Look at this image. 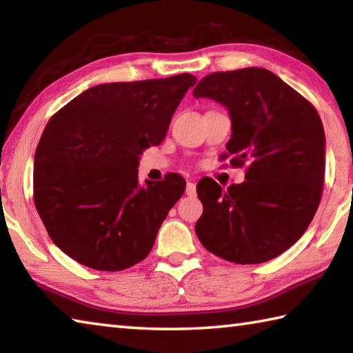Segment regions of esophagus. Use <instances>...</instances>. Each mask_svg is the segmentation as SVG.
Wrapping results in <instances>:
<instances>
[{
	"label": "esophagus",
	"mask_w": 353,
	"mask_h": 353,
	"mask_svg": "<svg viewBox=\"0 0 353 353\" xmlns=\"http://www.w3.org/2000/svg\"><path fill=\"white\" fill-rule=\"evenodd\" d=\"M185 193H187L188 196H194L196 194V183L188 182L187 188H185Z\"/></svg>",
	"instance_id": "1"
}]
</instances>
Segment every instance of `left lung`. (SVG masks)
Returning a JSON list of instances; mask_svg holds the SVG:
<instances>
[{"label":"left lung","instance_id":"8db88e82","mask_svg":"<svg viewBox=\"0 0 353 353\" xmlns=\"http://www.w3.org/2000/svg\"><path fill=\"white\" fill-rule=\"evenodd\" d=\"M194 98L229 109L225 160L246 166V181L225 191L210 177L198 182L204 205L196 235L208 252L238 265L272 260L308 229L325 174V135L308 99L265 68L216 71L201 79Z\"/></svg>","mask_w":353,"mask_h":353}]
</instances>
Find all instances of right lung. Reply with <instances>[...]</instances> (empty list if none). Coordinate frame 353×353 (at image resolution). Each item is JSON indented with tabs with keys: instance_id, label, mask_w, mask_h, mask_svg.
Listing matches in <instances>:
<instances>
[{
	"instance_id": "right-lung-1",
	"label": "right lung",
	"mask_w": 353,
	"mask_h": 353,
	"mask_svg": "<svg viewBox=\"0 0 353 353\" xmlns=\"http://www.w3.org/2000/svg\"><path fill=\"white\" fill-rule=\"evenodd\" d=\"M196 79L92 87L48 121L34 160V204L59 249L97 271L145 260L185 191L177 172L139 187V157L163 141L171 117Z\"/></svg>"
}]
</instances>
